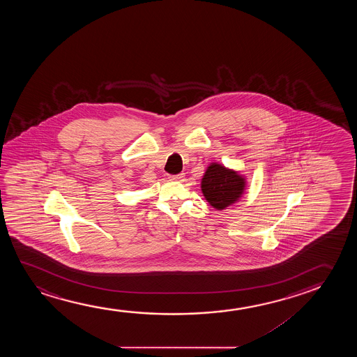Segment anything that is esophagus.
Wrapping results in <instances>:
<instances>
[{
  "instance_id": "esophagus-1",
  "label": "esophagus",
  "mask_w": 357,
  "mask_h": 357,
  "mask_svg": "<svg viewBox=\"0 0 357 357\" xmlns=\"http://www.w3.org/2000/svg\"><path fill=\"white\" fill-rule=\"evenodd\" d=\"M184 176H185L184 173H179V174H176V176H169V179L174 181H181L184 179Z\"/></svg>"
}]
</instances>
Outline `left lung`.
<instances>
[{"instance_id":"1","label":"left lung","mask_w":357,"mask_h":357,"mask_svg":"<svg viewBox=\"0 0 357 357\" xmlns=\"http://www.w3.org/2000/svg\"><path fill=\"white\" fill-rule=\"evenodd\" d=\"M246 178L240 172L217 162L207 167L201 179V191L206 201L217 211L234 205L244 195Z\"/></svg>"}]
</instances>
